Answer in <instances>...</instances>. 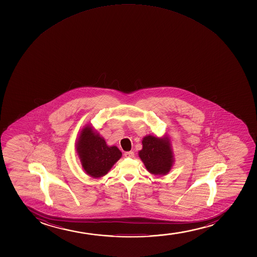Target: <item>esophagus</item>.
Instances as JSON below:
<instances>
[{"mask_svg":"<svg viewBox=\"0 0 257 257\" xmlns=\"http://www.w3.org/2000/svg\"><path fill=\"white\" fill-rule=\"evenodd\" d=\"M124 156L126 157V158H134L135 157V154H134V152H126L125 154H124Z\"/></svg>","mask_w":257,"mask_h":257,"instance_id":"obj_1","label":"esophagus"}]
</instances>
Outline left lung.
Segmentation results:
<instances>
[{
	"instance_id": "obj_1",
	"label": "left lung",
	"mask_w": 257,
	"mask_h": 257,
	"mask_svg": "<svg viewBox=\"0 0 257 257\" xmlns=\"http://www.w3.org/2000/svg\"><path fill=\"white\" fill-rule=\"evenodd\" d=\"M139 157L151 174H168L174 164V153L169 136H145L142 139V149L139 151Z\"/></svg>"
}]
</instances>
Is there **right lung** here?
<instances>
[{"label": "right lung", "instance_id": "right-lung-1", "mask_svg": "<svg viewBox=\"0 0 257 257\" xmlns=\"http://www.w3.org/2000/svg\"><path fill=\"white\" fill-rule=\"evenodd\" d=\"M75 149L83 170L93 178L105 176L122 155L117 147L108 146L105 140L88 124L80 130Z\"/></svg>", "mask_w": 257, "mask_h": 257}]
</instances>
